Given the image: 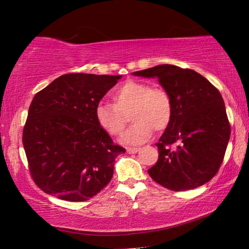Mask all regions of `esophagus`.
I'll use <instances>...</instances> for the list:
<instances>
[{"instance_id": "1", "label": "esophagus", "mask_w": 249, "mask_h": 249, "mask_svg": "<svg viewBox=\"0 0 249 249\" xmlns=\"http://www.w3.org/2000/svg\"><path fill=\"white\" fill-rule=\"evenodd\" d=\"M138 150H140L138 147H126V151H127L128 154H136Z\"/></svg>"}]
</instances>
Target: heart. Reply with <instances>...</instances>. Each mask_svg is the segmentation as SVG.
I'll return each instance as SVG.
<instances>
[{
	"label": "heart",
	"instance_id": "1",
	"mask_svg": "<svg viewBox=\"0 0 249 249\" xmlns=\"http://www.w3.org/2000/svg\"><path fill=\"white\" fill-rule=\"evenodd\" d=\"M114 104L101 101L95 107V120L111 136H119L127 123V115L134 124L126 130L122 141L126 144H142L153 136L154 130H163L174 114L172 99L167 90L150 83L127 80L112 93Z\"/></svg>",
	"mask_w": 249,
	"mask_h": 249
}]
</instances>
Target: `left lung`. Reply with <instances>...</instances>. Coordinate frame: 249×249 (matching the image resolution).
Listing matches in <instances>:
<instances>
[{"label": "left lung", "instance_id": "left-lung-1", "mask_svg": "<svg viewBox=\"0 0 249 249\" xmlns=\"http://www.w3.org/2000/svg\"><path fill=\"white\" fill-rule=\"evenodd\" d=\"M134 74L158 78L174 104L170 124L156 144L159 157L148 169L151 179L172 191L209 182L220 169L231 136L220 91L195 70L174 65L156 66Z\"/></svg>", "mask_w": 249, "mask_h": 249}]
</instances>
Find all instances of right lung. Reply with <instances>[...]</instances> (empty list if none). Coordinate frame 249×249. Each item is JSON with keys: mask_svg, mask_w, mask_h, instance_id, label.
<instances>
[{"mask_svg": "<svg viewBox=\"0 0 249 249\" xmlns=\"http://www.w3.org/2000/svg\"><path fill=\"white\" fill-rule=\"evenodd\" d=\"M121 75L68 73L34 96L23 130L31 176L45 193L82 202L113 177L115 145L95 120V107Z\"/></svg>", "mask_w": 249, "mask_h": 249, "instance_id": "right-lung-1", "label": "right lung"}]
</instances>
